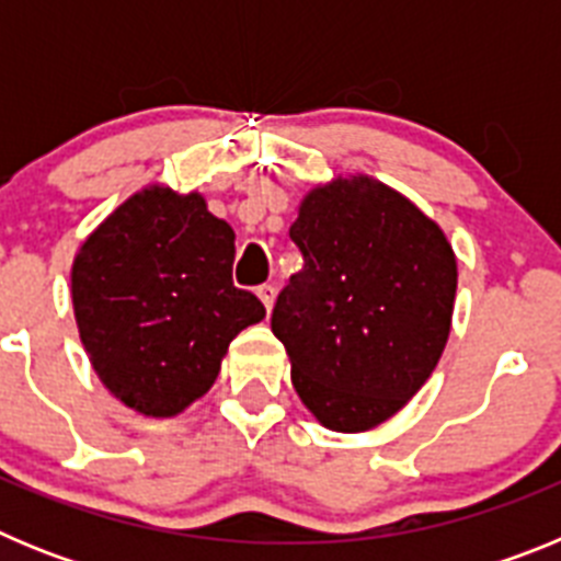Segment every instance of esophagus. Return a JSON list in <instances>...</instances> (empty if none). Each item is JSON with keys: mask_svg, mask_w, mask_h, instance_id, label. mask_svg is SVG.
<instances>
[{"mask_svg": "<svg viewBox=\"0 0 561 561\" xmlns=\"http://www.w3.org/2000/svg\"><path fill=\"white\" fill-rule=\"evenodd\" d=\"M275 297H277V291H275V286H261V289H257V300H261V304H264V309L266 311H272V306H275Z\"/></svg>", "mask_w": 561, "mask_h": 561, "instance_id": "34e87169", "label": "esophagus"}]
</instances>
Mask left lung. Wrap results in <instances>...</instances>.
<instances>
[{
  "instance_id": "obj_1",
  "label": "left lung",
  "mask_w": 561,
  "mask_h": 561,
  "mask_svg": "<svg viewBox=\"0 0 561 561\" xmlns=\"http://www.w3.org/2000/svg\"><path fill=\"white\" fill-rule=\"evenodd\" d=\"M304 252L272 311L291 385L325 430L368 433L433 376L453 331L447 232L368 173L309 187L289 230Z\"/></svg>"
}]
</instances>
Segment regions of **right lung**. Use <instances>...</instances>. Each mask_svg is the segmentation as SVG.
I'll use <instances>...</instances> for the list:
<instances>
[{
  "label": "right lung",
  "mask_w": 561,
  "mask_h": 561,
  "mask_svg": "<svg viewBox=\"0 0 561 561\" xmlns=\"http://www.w3.org/2000/svg\"><path fill=\"white\" fill-rule=\"evenodd\" d=\"M236 232L199 191H134L78 247L69 291L103 388L146 419L199 401L230 342L266 309L232 286Z\"/></svg>",
  "instance_id": "obj_1"
}]
</instances>
